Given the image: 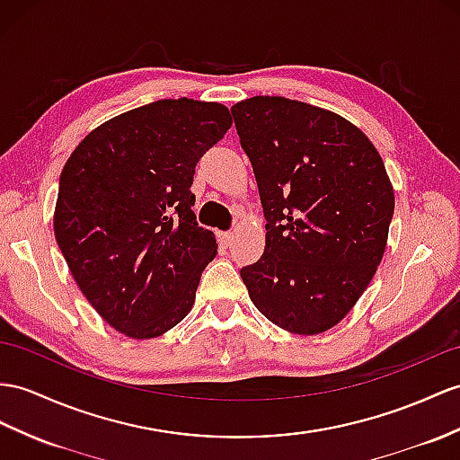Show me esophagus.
Listing matches in <instances>:
<instances>
[{
  "instance_id": "obj_1",
  "label": "esophagus",
  "mask_w": 460,
  "mask_h": 460,
  "mask_svg": "<svg viewBox=\"0 0 460 460\" xmlns=\"http://www.w3.org/2000/svg\"><path fill=\"white\" fill-rule=\"evenodd\" d=\"M218 240L224 245H230L232 240H234V234L232 232H218Z\"/></svg>"
}]
</instances>
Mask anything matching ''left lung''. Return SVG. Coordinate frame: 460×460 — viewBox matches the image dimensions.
I'll return each mask as SVG.
<instances>
[{"label":"left lung","instance_id":"left-lung-1","mask_svg":"<svg viewBox=\"0 0 460 460\" xmlns=\"http://www.w3.org/2000/svg\"><path fill=\"white\" fill-rule=\"evenodd\" d=\"M265 215L261 260L242 281L261 314L298 335L326 332L373 281L394 189L353 122L302 101L257 95L232 107Z\"/></svg>","mask_w":460,"mask_h":460}]
</instances>
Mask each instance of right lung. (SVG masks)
I'll return each mask as SVG.
<instances>
[{
	"instance_id": "obj_1",
	"label": "right lung",
	"mask_w": 460,
	"mask_h": 460,
	"mask_svg": "<svg viewBox=\"0 0 460 460\" xmlns=\"http://www.w3.org/2000/svg\"><path fill=\"white\" fill-rule=\"evenodd\" d=\"M230 127L222 103L154 101L93 128L64 165L56 242L89 305L127 338H158L193 308L218 250L195 222L193 175Z\"/></svg>"
}]
</instances>
